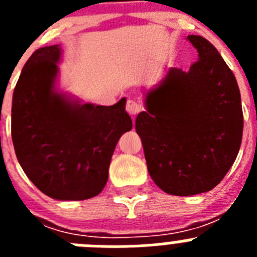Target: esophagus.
<instances>
[{
    "label": "esophagus",
    "mask_w": 257,
    "mask_h": 257,
    "mask_svg": "<svg viewBox=\"0 0 257 257\" xmlns=\"http://www.w3.org/2000/svg\"><path fill=\"white\" fill-rule=\"evenodd\" d=\"M143 110V106L139 101L134 100V99H128L126 103V112L130 115H136L139 114Z\"/></svg>",
    "instance_id": "esophagus-1"
}]
</instances>
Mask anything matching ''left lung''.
Wrapping results in <instances>:
<instances>
[{
    "label": "left lung",
    "instance_id": "left-lung-1",
    "mask_svg": "<svg viewBox=\"0 0 257 257\" xmlns=\"http://www.w3.org/2000/svg\"><path fill=\"white\" fill-rule=\"evenodd\" d=\"M188 40L199 59L188 72L171 68L135 122L151 178L174 196L216 187L234 163L243 133L234 74L206 38Z\"/></svg>",
    "mask_w": 257,
    "mask_h": 257
}]
</instances>
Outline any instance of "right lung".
Listing matches in <instances>:
<instances>
[{
	"label": "right lung",
	"mask_w": 257,
	"mask_h": 257,
	"mask_svg": "<svg viewBox=\"0 0 257 257\" xmlns=\"http://www.w3.org/2000/svg\"><path fill=\"white\" fill-rule=\"evenodd\" d=\"M59 45L41 47L22 70L13 95L11 136L23 171L59 201H82L105 187L117 142L133 128L126 99L79 105L54 91Z\"/></svg>",
	"instance_id": "right-lung-1"
}]
</instances>
